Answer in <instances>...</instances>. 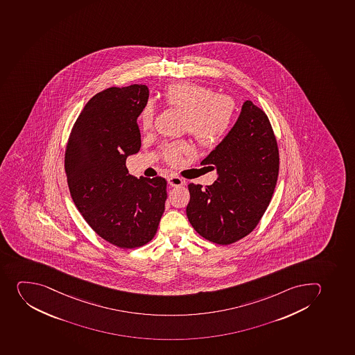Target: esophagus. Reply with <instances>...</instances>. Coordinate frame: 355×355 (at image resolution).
<instances>
[{
  "mask_svg": "<svg viewBox=\"0 0 355 355\" xmlns=\"http://www.w3.org/2000/svg\"><path fill=\"white\" fill-rule=\"evenodd\" d=\"M184 182H185L184 179L180 178V177L178 176H175V175H173V176H170L169 178H168V184H169L170 186H173V187H178V186L184 185Z\"/></svg>",
  "mask_w": 355,
  "mask_h": 355,
  "instance_id": "1",
  "label": "esophagus"
}]
</instances>
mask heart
I'll use <instances>...</instances> for the list:
<instances>
[{"instance_id":"heart-1","label":"heart","mask_w":355,"mask_h":355,"mask_svg":"<svg viewBox=\"0 0 355 355\" xmlns=\"http://www.w3.org/2000/svg\"><path fill=\"white\" fill-rule=\"evenodd\" d=\"M163 99L169 107L184 113L182 129L192 135L198 145L215 146L220 141L234 117V101L225 94H217L205 85L193 82H179L166 87ZM154 108L147 104L139 115L140 127L144 131L153 127ZM189 150L186 141H177L166 145L163 150L164 159L176 164L182 154Z\"/></svg>"}]
</instances>
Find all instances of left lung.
<instances>
[{"mask_svg":"<svg viewBox=\"0 0 355 355\" xmlns=\"http://www.w3.org/2000/svg\"><path fill=\"white\" fill-rule=\"evenodd\" d=\"M201 164L218 177L205 189L189 184L187 218L207 240L234 243L254 231L277 185L279 148L265 112L244 101L233 128Z\"/></svg>","mask_w":355,"mask_h":355,"instance_id":"left-lung-1","label":"left lung"}]
</instances>
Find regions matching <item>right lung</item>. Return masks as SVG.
Instances as JSON below:
<instances>
[{"label": "right lung", "instance_id": "add662e5", "mask_svg": "<svg viewBox=\"0 0 355 355\" xmlns=\"http://www.w3.org/2000/svg\"><path fill=\"white\" fill-rule=\"evenodd\" d=\"M148 96L144 85L94 94L66 146V176L76 208L101 238L123 249L154 238L166 200V179H137L125 166L127 157L140 150L137 117Z\"/></svg>", "mask_w": 355, "mask_h": 355}]
</instances>
